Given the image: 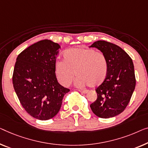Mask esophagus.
Returning <instances> with one entry per match:
<instances>
[{
  "label": "esophagus",
  "instance_id": "esophagus-1",
  "mask_svg": "<svg viewBox=\"0 0 148 148\" xmlns=\"http://www.w3.org/2000/svg\"><path fill=\"white\" fill-rule=\"evenodd\" d=\"M78 91L82 94H87L88 92V90H78Z\"/></svg>",
  "mask_w": 148,
  "mask_h": 148
}]
</instances>
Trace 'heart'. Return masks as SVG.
<instances>
[{
	"instance_id": "b5f03b06",
	"label": "heart",
	"mask_w": 148,
	"mask_h": 148,
	"mask_svg": "<svg viewBox=\"0 0 148 148\" xmlns=\"http://www.w3.org/2000/svg\"><path fill=\"white\" fill-rule=\"evenodd\" d=\"M64 60H57L54 71L58 80L64 86H69L74 75L78 87H96L103 82L108 74V63L102 53L86 48H74L64 54ZM75 73H74V72Z\"/></svg>"
}]
</instances>
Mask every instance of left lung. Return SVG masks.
<instances>
[{"instance_id": "1", "label": "left lung", "mask_w": 148, "mask_h": 148, "mask_svg": "<svg viewBox=\"0 0 148 148\" xmlns=\"http://www.w3.org/2000/svg\"><path fill=\"white\" fill-rule=\"evenodd\" d=\"M89 47L102 52L108 63L107 76L96 88L98 98L90 108L98 117L112 118L125 110L135 89L133 62L122 48L108 42L96 41Z\"/></svg>"}]
</instances>
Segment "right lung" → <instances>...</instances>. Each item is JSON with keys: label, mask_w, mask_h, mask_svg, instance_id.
<instances>
[{"label": "right lung", "mask_w": 148, "mask_h": 148, "mask_svg": "<svg viewBox=\"0 0 148 148\" xmlns=\"http://www.w3.org/2000/svg\"><path fill=\"white\" fill-rule=\"evenodd\" d=\"M60 46L50 40L34 43L16 58L12 76L14 89L28 114L40 120L58 113L70 90L58 82L54 64Z\"/></svg>", "instance_id": "1"}]
</instances>
